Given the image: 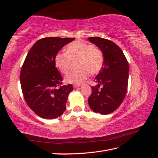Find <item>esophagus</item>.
Returning a JSON list of instances; mask_svg holds the SVG:
<instances>
[{"mask_svg": "<svg viewBox=\"0 0 158 158\" xmlns=\"http://www.w3.org/2000/svg\"><path fill=\"white\" fill-rule=\"evenodd\" d=\"M81 86V85H74L73 87L74 88V89H77V88H79Z\"/></svg>", "mask_w": 158, "mask_h": 158, "instance_id": "obj_1", "label": "esophagus"}]
</instances>
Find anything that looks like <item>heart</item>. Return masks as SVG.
<instances>
[{
	"instance_id": "heart-1",
	"label": "heart",
	"mask_w": 158,
	"mask_h": 158,
	"mask_svg": "<svg viewBox=\"0 0 158 158\" xmlns=\"http://www.w3.org/2000/svg\"><path fill=\"white\" fill-rule=\"evenodd\" d=\"M77 62L79 69L72 71L65 77L68 84H79L87 79L89 73L96 74L100 71L104 63L103 53L100 50L82 40H77L67 47L66 53H58L55 56V65L63 74L70 69L73 61Z\"/></svg>"
}]
</instances>
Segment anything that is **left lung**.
Here are the masks:
<instances>
[{
	"mask_svg": "<svg viewBox=\"0 0 158 158\" xmlns=\"http://www.w3.org/2000/svg\"><path fill=\"white\" fill-rule=\"evenodd\" d=\"M88 40L101 50L104 56L102 68L95 78L97 86H92L89 105L96 113L111 114L119 107L126 95L129 65L123 51L114 42L100 37Z\"/></svg>",
	"mask_w": 158,
	"mask_h": 158,
	"instance_id": "left-lung-1",
	"label": "left lung"
}]
</instances>
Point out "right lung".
Here are the masks:
<instances>
[{"mask_svg":"<svg viewBox=\"0 0 158 158\" xmlns=\"http://www.w3.org/2000/svg\"><path fill=\"white\" fill-rule=\"evenodd\" d=\"M73 37H45L29 51L20 74L23 97L35 114L46 119L60 117L66 109L72 84L61 85L63 77L55 65V56ZM58 86H60L58 88Z\"/></svg>","mask_w":158,"mask_h":158,"instance_id":"add662e5","label":"right lung"}]
</instances>
